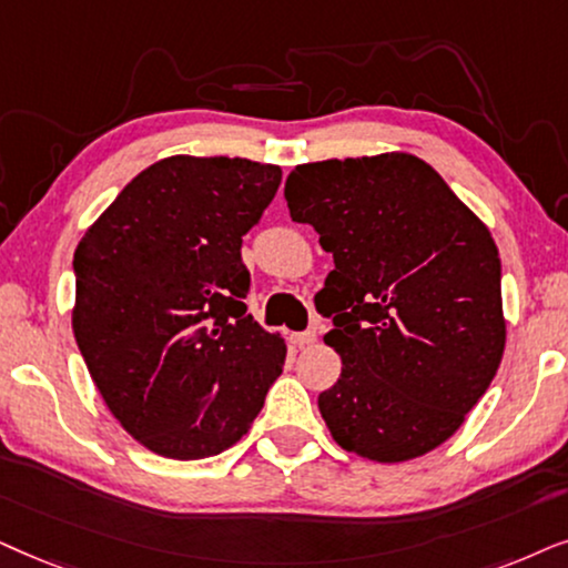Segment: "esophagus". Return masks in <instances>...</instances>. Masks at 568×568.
Wrapping results in <instances>:
<instances>
[{"label":"esophagus","instance_id":"34e87169","mask_svg":"<svg viewBox=\"0 0 568 568\" xmlns=\"http://www.w3.org/2000/svg\"><path fill=\"white\" fill-rule=\"evenodd\" d=\"M291 339H293V345H298V347H308V345H314V343H316V332H314V329H306V332H293Z\"/></svg>","mask_w":568,"mask_h":568}]
</instances>
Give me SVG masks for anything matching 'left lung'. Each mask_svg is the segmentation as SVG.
Instances as JSON below:
<instances>
[{
  "label": "left lung",
  "mask_w": 568,
  "mask_h": 568,
  "mask_svg": "<svg viewBox=\"0 0 568 568\" xmlns=\"http://www.w3.org/2000/svg\"><path fill=\"white\" fill-rule=\"evenodd\" d=\"M285 202L335 260L316 296L335 324L324 343L343 358L320 395L332 438L384 465L428 455L463 426L504 355L488 225L426 161L397 150L296 165Z\"/></svg>",
  "instance_id": "obj_1"
}]
</instances>
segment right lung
I'll use <instances>...</instances> for the list:
<instances>
[{
    "mask_svg": "<svg viewBox=\"0 0 568 568\" xmlns=\"http://www.w3.org/2000/svg\"><path fill=\"white\" fill-rule=\"evenodd\" d=\"M280 179L246 158H163L74 248V339L113 418L155 455H221L283 374L288 347L246 314L241 262Z\"/></svg>",
    "mask_w": 568,
    "mask_h": 568,
    "instance_id": "obj_1",
    "label": "right lung"
}]
</instances>
